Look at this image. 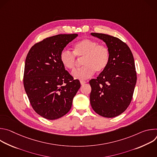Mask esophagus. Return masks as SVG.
Returning a JSON list of instances; mask_svg holds the SVG:
<instances>
[{
	"mask_svg": "<svg viewBox=\"0 0 157 157\" xmlns=\"http://www.w3.org/2000/svg\"><path fill=\"white\" fill-rule=\"evenodd\" d=\"M86 82V81H83V80H81V81H80V83H81V85H83V84H85Z\"/></svg>",
	"mask_w": 157,
	"mask_h": 157,
	"instance_id": "1",
	"label": "esophagus"
}]
</instances>
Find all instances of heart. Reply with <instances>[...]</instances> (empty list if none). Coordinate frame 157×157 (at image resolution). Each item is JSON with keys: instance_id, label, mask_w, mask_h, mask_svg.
Wrapping results in <instances>:
<instances>
[{"instance_id": "b5f03b06", "label": "heart", "mask_w": 157, "mask_h": 157, "mask_svg": "<svg viewBox=\"0 0 157 157\" xmlns=\"http://www.w3.org/2000/svg\"><path fill=\"white\" fill-rule=\"evenodd\" d=\"M76 56L82 58L81 68L72 73L79 79H85L91 77L96 72H101L105 69L110 59V52L108 48L91 39H83L76 43L73 52L68 50L61 51L59 59L66 68L73 70L76 63Z\"/></svg>"}]
</instances>
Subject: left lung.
<instances>
[{
  "instance_id": "8db88e82",
  "label": "left lung",
  "mask_w": 157,
  "mask_h": 157,
  "mask_svg": "<svg viewBox=\"0 0 157 157\" xmlns=\"http://www.w3.org/2000/svg\"><path fill=\"white\" fill-rule=\"evenodd\" d=\"M103 40L109 50L107 66L89 81L90 102L96 113L104 117L119 116L128 107L137 82L135 63L127 44L119 38L104 33H91Z\"/></svg>"
}]
</instances>
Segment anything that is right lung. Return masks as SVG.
<instances>
[{"label":"right lung","instance_id":"obj_1","mask_svg":"<svg viewBox=\"0 0 157 157\" xmlns=\"http://www.w3.org/2000/svg\"><path fill=\"white\" fill-rule=\"evenodd\" d=\"M78 34H59L35 44L25 59L24 85L36 113L49 120L59 119L71 109L81 87L65 70L59 55Z\"/></svg>","mask_w":157,"mask_h":157}]
</instances>
